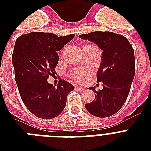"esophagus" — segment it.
I'll return each instance as SVG.
<instances>
[{"label": "esophagus", "mask_w": 151, "mask_h": 151, "mask_svg": "<svg viewBox=\"0 0 151 151\" xmlns=\"http://www.w3.org/2000/svg\"><path fill=\"white\" fill-rule=\"evenodd\" d=\"M76 89L77 90H78V91H80V92H84V91H85V88H81V87H78V86H77V87H76Z\"/></svg>", "instance_id": "1"}]
</instances>
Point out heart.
Segmentation results:
<instances>
[{"label": "heart", "mask_w": 151, "mask_h": 151, "mask_svg": "<svg viewBox=\"0 0 151 151\" xmlns=\"http://www.w3.org/2000/svg\"><path fill=\"white\" fill-rule=\"evenodd\" d=\"M89 73V70H84V69H76L72 72V78L73 80L77 81L83 82L85 81L88 78V74Z\"/></svg>", "instance_id": "heart-1"}]
</instances>
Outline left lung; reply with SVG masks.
I'll return each mask as SVG.
<instances>
[{"label": "left lung", "mask_w": 151, "mask_h": 151, "mask_svg": "<svg viewBox=\"0 0 151 151\" xmlns=\"http://www.w3.org/2000/svg\"><path fill=\"white\" fill-rule=\"evenodd\" d=\"M79 37L94 42L103 50L96 77L103 88H88L96 92V97L92 103L85 104V108L96 117L112 116L123 106L131 88L135 76L133 48L125 37L113 32H92Z\"/></svg>", "instance_id": "left-lung-1"}]
</instances>
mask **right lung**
<instances>
[{
  "instance_id": "right-lung-1",
  "label": "right lung",
  "mask_w": 151,
  "mask_h": 151,
  "mask_svg": "<svg viewBox=\"0 0 151 151\" xmlns=\"http://www.w3.org/2000/svg\"><path fill=\"white\" fill-rule=\"evenodd\" d=\"M74 36L31 32L15 41L12 53L15 82L22 102L36 117L42 119L57 117L66 106L69 92L74 89L65 80L60 81L57 87L47 81L55 73L59 61L57 52Z\"/></svg>"
}]
</instances>
